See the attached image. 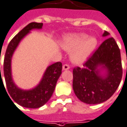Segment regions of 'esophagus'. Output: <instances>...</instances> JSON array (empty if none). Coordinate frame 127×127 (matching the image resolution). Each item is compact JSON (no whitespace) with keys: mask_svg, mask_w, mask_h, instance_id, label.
I'll list each match as a JSON object with an SVG mask.
<instances>
[{"mask_svg":"<svg viewBox=\"0 0 127 127\" xmlns=\"http://www.w3.org/2000/svg\"><path fill=\"white\" fill-rule=\"evenodd\" d=\"M69 66L68 65V64H64L63 66V70H68V69H69Z\"/></svg>","mask_w":127,"mask_h":127,"instance_id":"esophagus-1","label":"esophagus"}]
</instances>
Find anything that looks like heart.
<instances>
[{"label":"heart","mask_w":127,"mask_h":127,"mask_svg":"<svg viewBox=\"0 0 127 127\" xmlns=\"http://www.w3.org/2000/svg\"><path fill=\"white\" fill-rule=\"evenodd\" d=\"M97 44L96 37H88L85 34H71L64 39L61 44L62 48L67 51H71L70 60L74 64L84 63L95 49Z\"/></svg>","instance_id":"b5f03b06"}]
</instances>
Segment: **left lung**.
<instances>
[{"label": "left lung", "instance_id": "left-lung-1", "mask_svg": "<svg viewBox=\"0 0 127 127\" xmlns=\"http://www.w3.org/2000/svg\"><path fill=\"white\" fill-rule=\"evenodd\" d=\"M109 34L104 31L102 37ZM122 77L120 51L114 39L110 37L89 58L83 68L74 69L73 90L83 103H103L116 91Z\"/></svg>", "mask_w": 127, "mask_h": 127}]
</instances>
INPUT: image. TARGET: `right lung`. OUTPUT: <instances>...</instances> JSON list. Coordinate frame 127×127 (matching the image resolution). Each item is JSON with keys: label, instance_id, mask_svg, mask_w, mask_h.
I'll list each match as a JSON object with an SVG mask.
<instances>
[{"label": "right lung", "instance_id": "1", "mask_svg": "<svg viewBox=\"0 0 127 127\" xmlns=\"http://www.w3.org/2000/svg\"><path fill=\"white\" fill-rule=\"evenodd\" d=\"M42 26V23L32 22L22 29L9 42L4 58V76L9 95L16 103L28 108H39L44 106L50 99L54 92L58 79L62 74V63L58 62L47 67L40 81L32 88L28 90L21 89L14 81L12 73V59L14 53L22 39H24L31 31L40 30ZM0 78V81L2 82L1 74Z\"/></svg>", "mask_w": 127, "mask_h": 127}]
</instances>
